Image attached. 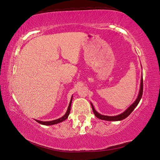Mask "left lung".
Listing matches in <instances>:
<instances>
[{
	"mask_svg": "<svg viewBox=\"0 0 160 160\" xmlns=\"http://www.w3.org/2000/svg\"><path fill=\"white\" fill-rule=\"evenodd\" d=\"M143 77L141 78V87H140V91H139V94L138 95V98H137L136 101H135L133 104H132L130 107H129L127 110L125 111H124L122 113L120 114L118 116H104V115H101V114L98 113L97 111L95 110L94 107H93L92 104H91V106H92V111L93 113H94L95 116L98 118L99 119H102V120H109V121H118V120H123L127 118L129 114H130L132 111H133L135 107H136L138 102H139L140 99H141V97H142V95H143Z\"/></svg>",
	"mask_w": 160,
	"mask_h": 160,
	"instance_id": "left-lung-1",
	"label": "left lung"
}]
</instances>
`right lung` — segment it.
<instances>
[{
    "instance_id": "right-lung-1",
    "label": "right lung",
    "mask_w": 160,
    "mask_h": 160,
    "mask_svg": "<svg viewBox=\"0 0 160 160\" xmlns=\"http://www.w3.org/2000/svg\"><path fill=\"white\" fill-rule=\"evenodd\" d=\"M72 99H71V101L70 102V104H69V107H68V111L67 112H66V113L65 114L64 116H63L62 117L58 119H56V120H52V121H47V122H43V121H40V120H36V121H37L38 122L40 123V124L42 125H54V124H57V123H59L61 122H62L63 120H65V119L68 118V117L69 116V114H70V107H71V103H72Z\"/></svg>"
}]
</instances>
